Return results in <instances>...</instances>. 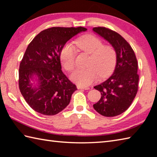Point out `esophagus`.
I'll return each instance as SVG.
<instances>
[{
  "instance_id": "obj_1",
  "label": "esophagus",
  "mask_w": 157,
  "mask_h": 157,
  "mask_svg": "<svg viewBox=\"0 0 157 157\" xmlns=\"http://www.w3.org/2000/svg\"><path fill=\"white\" fill-rule=\"evenodd\" d=\"M77 88H78V89H84V90H88L90 89L89 87H87V86H78Z\"/></svg>"
}]
</instances>
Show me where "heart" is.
Returning <instances> with one entry per match:
<instances>
[{
    "label": "heart",
    "instance_id": "obj_1",
    "mask_svg": "<svg viewBox=\"0 0 157 157\" xmlns=\"http://www.w3.org/2000/svg\"><path fill=\"white\" fill-rule=\"evenodd\" d=\"M79 49L90 54L88 65L84 69H77L71 74L70 78L79 86H86L95 82L99 75L104 78L112 72L116 64L117 56L113 48L103 45L100 39L93 35H85L75 41ZM75 49L70 43L65 44L60 51L63 67L68 71L75 67Z\"/></svg>",
    "mask_w": 157,
    "mask_h": 157
}]
</instances>
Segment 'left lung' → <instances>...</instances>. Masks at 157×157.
<instances>
[{"label": "left lung", "mask_w": 157, "mask_h": 157, "mask_svg": "<svg viewBox=\"0 0 157 157\" xmlns=\"http://www.w3.org/2000/svg\"><path fill=\"white\" fill-rule=\"evenodd\" d=\"M93 31L112 45L117 56L113 75L94 86L101 97L93 108L104 117L117 116L130 107L137 93V60L132 47L119 33L100 27H94Z\"/></svg>", "instance_id": "obj_1"}]
</instances>
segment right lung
Wrapping results in <instances>:
<instances>
[{
  "label": "right lung",
  "instance_id": "1",
  "mask_svg": "<svg viewBox=\"0 0 157 157\" xmlns=\"http://www.w3.org/2000/svg\"><path fill=\"white\" fill-rule=\"evenodd\" d=\"M84 27H51L30 42L20 64L19 88L29 106L44 115L64 110L77 90L62 71L60 51Z\"/></svg>",
  "mask_w": 157,
  "mask_h": 157
}]
</instances>
